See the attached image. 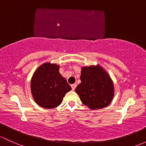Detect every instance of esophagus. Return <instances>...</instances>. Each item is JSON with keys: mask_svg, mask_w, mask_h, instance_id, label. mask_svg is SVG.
<instances>
[{"mask_svg": "<svg viewBox=\"0 0 146 146\" xmlns=\"http://www.w3.org/2000/svg\"><path fill=\"white\" fill-rule=\"evenodd\" d=\"M76 86H77V84H76V83H74V84H73V85H71V88H72V90H74L75 89H76Z\"/></svg>", "mask_w": 146, "mask_h": 146, "instance_id": "1", "label": "esophagus"}]
</instances>
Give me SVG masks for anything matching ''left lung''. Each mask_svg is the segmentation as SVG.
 <instances>
[{"label":"left lung","mask_w":146,"mask_h":146,"mask_svg":"<svg viewBox=\"0 0 146 146\" xmlns=\"http://www.w3.org/2000/svg\"><path fill=\"white\" fill-rule=\"evenodd\" d=\"M80 80L76 92L85 105L91 109H99L109 105L114 94L113 83L101 66L83 67Z\"/></svg>","instance_id":"1"}]
</instances>
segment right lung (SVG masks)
<instances>
[{"label":"right lung","instance_id":"right-lung-1","mask_svg":"<svg viewBox=\"0 0 146 146\" xmlns=\"http://www.w3.org/2000/svg\"><path fill=\"white\" fill-rule=\"evenodd\" d=\"M59 68L56 64L45 63L32 77L31 87L33 99L42 108L50 109L60 105L66 94L71 90Z\"/></svg>","mask_w":146,"mask_h":146}]
</instances>
